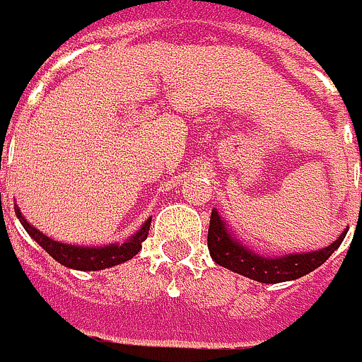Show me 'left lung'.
<instances>
[{
    "instance_id": "1",
    "label": "left lung",
    "mask_w": 362,
    "mask_h": 362,
    "mask_svg": "<svg viewBox=\"0 0 362 362\" xmlns=\"http://www.w3.org/2000/svg\"><path fill=\"white\" fill-rule=\"evenodd\" d=\"M346 235V231L334 243H330L325 250L308 252V254H290L284 257H264L243 247L238 240L231 238V233L221 221V217L216 209L211 211L209 219V231H207V247L214 262L228 268V270L242 274L245 278H252L262 284H278L296 280L306 274L322 266L328 257L334 254Z\"/></svg>"
}]
</instances>
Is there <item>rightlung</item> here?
Here are the masks:
<instances>
[{"label": "right lung", "mask_w": 362, "mask_h": 362, "mask_svg": "<svg viewBox=\"0 0 362 362\" xmlns=\"http://www.w3.org/2000/svg\"><path fill=\"white\" fill-rule=\"evenodd\" d=\"M16 216L21 221L23 230L28 231L56 262H60L66 268L84 272L105 270V268L122 264V262L131 259L132 256H136L139 250L143 247V242L146 240L148 228H151V217H148L145 221V226L124 243H110V245H105V247H78V245H68V243L49 240L48 235H44L42 231L35 230L34 226H30L25 221V217L21 216L20 209H16Z\"/></svg>", "instance_id": "right-lung-1"}]
</instances>
